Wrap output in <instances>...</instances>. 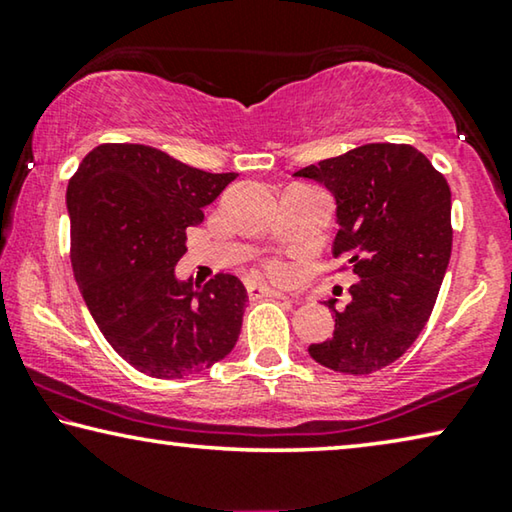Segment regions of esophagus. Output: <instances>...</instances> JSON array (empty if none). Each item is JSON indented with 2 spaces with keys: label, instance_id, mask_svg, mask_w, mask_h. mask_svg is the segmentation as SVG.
Here are the masks:
<instances>
[{
  "label": "esophagus",
  "instance_id": "obj_1",
  "mask_svg": "<svg viewBox=\"0 0 512 512\" xmlns=\"http://www.w3.org/2000/svg\"><path fill=\"white\" fill-rule=\"evenodd\" d=\"M246 289H248L250 299H264V296H269V299H287V296L282 294V292H278V289L259 285V282H248Z\"/></svg>",
  "mask_w": 512,
  "mask_h": 512
}]
</instances>
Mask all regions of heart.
Masks as SVG:
<instances>
[{"label":"heart","instance_id":"1","mask_svg":"<svg viewBox=\"0 0 512 512\" xmlns=\"http://www.w3.org/2000/svg\"><path fill=\"white\" fill-rule=\"evenodd\" d=\"M271 273H273V276H276V278H285V276H287V269H285V266H282V264H273V266H271Z\"/></svg>","mask_w":512,"mask_h":512}]
</instances>
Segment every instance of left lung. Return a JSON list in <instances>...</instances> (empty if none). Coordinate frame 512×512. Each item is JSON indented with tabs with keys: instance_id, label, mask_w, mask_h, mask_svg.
I'll return each mask as SVG.
<instances>
[{
	"instance_id": "1",
	"label": "left lung",
	"mask_w": 512,
	"mask_h": 512,
	"mask_svg": "<svg viewBox=\"0 0 512 512\" xmlns=\"http://www.w3.org/2000/svg\"><path fill=\"white\" fill-rule=\"evenodd\" d=\"M294 177L333 193V255H345L358 278L345 310L326 301L335 331L308 352L324 368L370 375L398 361L432 315L453 248L451 188L421 151L391 142L363 144Z\"/></svg>"
}]
</instances>
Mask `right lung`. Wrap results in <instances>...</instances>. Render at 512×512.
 <instances>
[{"instance_id": "add662e5", "label": "right lung", "mask_w": 512, "mask_h": 512, "mask_svg": "<svg viewBox=\"0 0 512 512\" xmlns=\"http://www.w3.org/2000/svg\"><path fill=\"white\" fill-rule=\"evenodd\" d=\"M239 174H211L147 144H101L68 181L71 264L82 299L126 363L183 379L232 352L248 292L218 273L177 280L186 230Z\"/></svg>"}]
</instances>
